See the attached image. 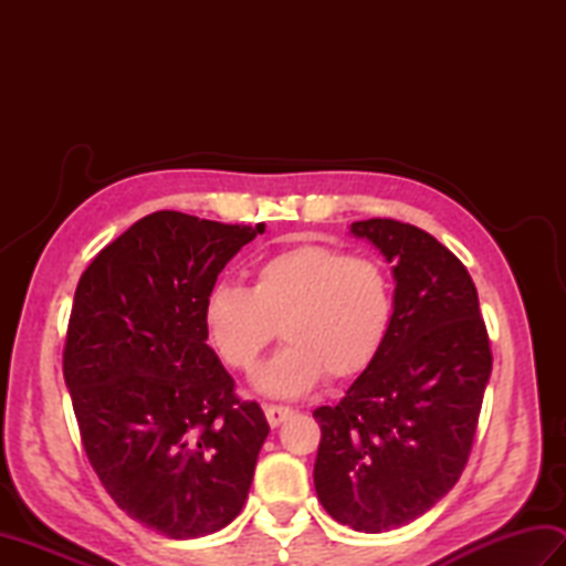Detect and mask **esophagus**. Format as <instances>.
Listing matches in <instances>:
<instances>
[{"mask_svg":"<svg viewBox=\"0 0 566 566\" xmlns=\"http://www.w3.org/2000/svg\"><path fill=\"white\" fill-rule=\"evenodd\" d=\"M294 411L290 406H264V416H268V423L272 426V428H276V426H282L286 418H290Z\"/></svg>","mask_w":566,"mask_h":566,"instance_id":"obj_1","label":"esophagus"}]
</instances>
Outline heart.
Segmentation results:
<instances>
[{"instance_id": "b5f03b06", "label": "heart", "mask_w": 566, "mask_h": 566, "mask_svg": "<svg viewBox=\"0 0 566 566\" xmlns=\"http://www.w3.org/2000/svg\"><path fill=\"white\" fill-rule=\"evenodd\" d=\"M394 321V286L381 262L338 248L298 245L252 270L250 286L219 282L203 302V328L221 363L255 369L274 340L255 389L294 399L323 377L353 379L375 363Z\"/></svg>"}]
</instances>
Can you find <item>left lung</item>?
I'll list each match as a JSON object with an SVG mask.
<instances>
[{
    "label": "left lung",
    "mask_w": 566,
    "mask_h": 566,
    "mask_svg": "<svg viewBox=\"0 0 566 566\" xmlns=\"http://www.w3.org/2000/svg\"><path fill=\"white\" fill-rule=\"evenodd\" d=\"M391 262L389 338L338 406L314 418L323 509L357 533H387L457 484L491 377L489 335L464 264L430 233L391 219L355 221Z\"/></svg>",
    "instance_id": "1"
}]
</instances>
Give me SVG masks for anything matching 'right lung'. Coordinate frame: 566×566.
Wrapping results in <instances>:
<instances>
[{
    "instance_id": "obj_1",
    "label": "right lung",
    "mask_w": 566,
    "mask_h": 566,
    "mask_svg": "<svg viewBox=\"0 0 566 566\" xmlns=\"http://www.w3.org/2000/svg\"><path fill=\"white\" fill-rule=\"evenodd\" d=\"M264 233L155 211L80 276L63 375L90 464L116 506L172 539L221 531L243 509L270 426L207 345L203 302Z\"/></svg>"
}]
</instances>
